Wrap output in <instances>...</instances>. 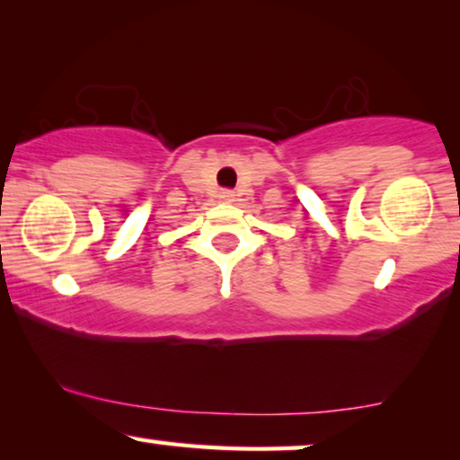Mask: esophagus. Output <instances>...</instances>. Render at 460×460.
<instances>
[{"mask_svg":"<svg viewBox=\"0 0 460 460\" xmlns=\"http://www.w3.org/2000/svg\"><path fill=\"white\" fill-rule=\"evenodd\" d=\"M220 198H223V199H231V198H234V193H231V191H223V195H220Z\"/></svg>","mask_w":460,"mask_h":460,"instance_id":"34e87169","label":"esophagus"}]
</instances>
